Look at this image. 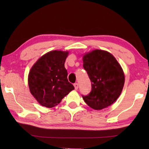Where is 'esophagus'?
<instances>
[{
	"mask_svg": "<svg viewBox=\"0 0 149 149\" xmlns=\"http://www.w3.org/2000/svg\"><path fill=\"white\" fill-rule=\"evenodd\" d=\"M74 87H75V90H77L78 89V88H79V84H78V83H75L74 84Z\"/></svg>",
	"mask_w": 149,
	"mask_h": 149,
	"instance_id": "obj_1",
	"label": "esophagus"
}]
</instances>
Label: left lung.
Wrapping results in <instances>:
<instances>
[{"label": "left lung", "mask_w": 149, "mask_h": 149, "mask_svg": "<svg viewBox=\"0 0 149 149\" xmlns=\"http://www.w3.org/2000/svg\"><path fill=\"white\" fill-rule=\"evenodd\" d=\"M83 67L91 82V91L83 99L95 110L106 108L118 99L125 83L121 65L111 54L95 49L83 56Z\"/></svg>", "instance_id": "8db88e82"}]
</instances>
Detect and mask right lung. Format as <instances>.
Returning a JSON list of instances; mask_svg holds the SVG:
<instances>
[{
    "instance_id": "add662e5",
    "label": "right lung",
    "mask_w": 149,
    "mask_h": 149,
    "mask_svg": "<svg viewBox=\"0 0 149 149\" xmlns=\"http://www.w3.org/2000/svg\"><path fill=\"white\" fill-rule=\"evenodd\" d=\"M68 54V51L52 50L40 57L31 67L28 85L31 93L41 106L55 107L74 90L68 81L65 68Z\"/></svg>"
}]
</instances>
